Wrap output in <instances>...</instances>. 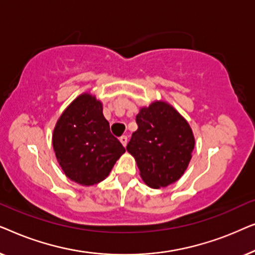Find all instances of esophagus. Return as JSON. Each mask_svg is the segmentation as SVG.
<instances>
[{"label": "esophagus", "instance_id": "esophagus-1", "mask_svg": "<svg viewBox=\"0 0 255 255\" xmlns=\"http://www.w3.org/2000/svg\"><path fill=\"white\" fill-rule=\"evenodd\" d=\"M120 141L122 142V145H123V146H127V144H128V137H127V135H122V137L120 138Z\"/></svg>", "mask_w": 255, "mask_h": 255}]
</instances>
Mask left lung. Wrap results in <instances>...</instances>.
I'll return each instance as SVG.
<instances>
[{"mask_svg": "<svg viewBox=\"0 0 255 255\" xmlns=\"http://www.w3.org/2000/svg\"><path fill=\"white\" fill-rule=\"evenodd\" d=\"M138 130L127 146L141 179L159 189L176 182L191 159L195 137L186 118L165 101L142 107L135 116Z\"/></svg>", "mask_w": 255, "mask_h": 255, "instance_id": "obj_1", "label": "left lung"}]
</instances>
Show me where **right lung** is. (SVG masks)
<instances>
[{"label": "right lung", "instance_id": "right-lung-1", "mask_svg": "<svg viewBox=\"0 0 255 255\" xmlns=\"http://www.w3.org/2000/svg\"><path fill=\"white\" fill-rule=\"evenodd\" d=\"M52 145L65 175L81 186L103 181L125 153L111 134L102 102L89 93L79 95L60 115Z\"/></svg>", "mask_w": 255, "mask_h": 255}]
</instances>
